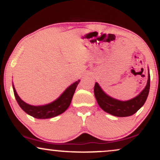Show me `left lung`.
Listing matches in <instances>:
<instances>
[{
	"mask_svg": "<svg viewBox=\"0 0 160 160\" xmlns=\"http://www.w3.org/2000/svg\"><path fill=\"white\" fill-rule=\"evenodd\" d=\"M150 82V77L148 69V79L145 88L137 96L128 101H120L112 98L104 92L98 82L95 83L94 94L98 105L104 111L115 117H129L136 113L144 104L149 94Z\"/></svg>",
	"mask_w": 160,
	"mask_h": 160,
	"instance_id": "obj_1",
	"label": "left lung"
}]
</instances>
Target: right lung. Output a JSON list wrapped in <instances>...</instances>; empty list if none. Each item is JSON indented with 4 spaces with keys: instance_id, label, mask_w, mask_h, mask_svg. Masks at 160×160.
Masks as SVG:
<instances>
[{
    "instance_id": "right-lung-1",
    "label": "right lung",
    "mask_w": 160,
    "mask_h": 160,
    "mask_svg": "<svg viewBox=\"0 0 160 160\" xmlns=\"http://www.w3.org/2000/svg\"><path fill=\"white\" fill-rule=\"evenodd\" d=\"M80 81V80H78V81L74 82V83L69 86L58 98L51 103L44 105L34 106L27 104L18 95L13 84H12V89L18 104L25 113L37 119H49L62 114L68 108L77 86Z\"/></svg>"
}]
</instances>
